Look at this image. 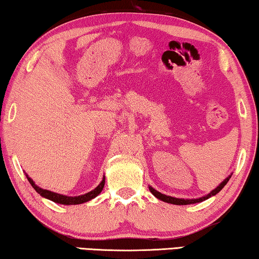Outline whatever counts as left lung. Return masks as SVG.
<instances>
[{
  "label": "left lung",
  "instance_id": "left-lung-1",
  "mask_svg": "<svg viewBox=\"0 0 259 259\" xmlns=\"http://www.w3.org/2000/svg\"><path fill=\"white\" fill-rule=\"evenodd\" d=\"M231 176H229L227 178L224 179V182H222L219 185L214 188V190H212L211 192L209 193V194L202 196V198H199V199H178V198H172V196H169V195H165V194H162V193L157 192L156 190H154L152 186H148V188H150V191L153 195L155 196V198H157L161 201H164V202L166 203H171V204H177V205H186V204H193V203H198V202H202V201L207 200L209 198H211V196L216 195L218 192H221V190L223 187H224L227 182L230 181Z\"/></svg>",
  "mask_w": 259,
  "mask_h": 259
}]
</instances>
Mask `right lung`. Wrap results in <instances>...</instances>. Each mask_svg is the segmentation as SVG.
Segmentation results:
<instances>
[{"instance_id": "right-lung-1", "label": "right lung", "mask_w": 259, "mask_h": 259, "mask_svg": "<svg viewBox=\"0 0 259 259\" xmlns=\"http://www.w3.org/2000/svg\"><path fill=\"white\" fill-rule=\"evenodd\" d=\"M26 177H27L29 184L33 186L34 190L36 191L41 196H43V198L49 199L51 201H54V202H56V203L66 204V205L81 204V203H84V202H88V201L93 200L94 198H96V196L99 194L100 192L103 191L104 185H105V176H104L102 183H100L99 185L91 192H88V193H85V194L78 195V196H67V195L58 194V193H55V192H51V191H48V190H43V188L38 187L37 185H35L33 179L29 178L28 175H26Z\"/></svg>"}]
</instances>
